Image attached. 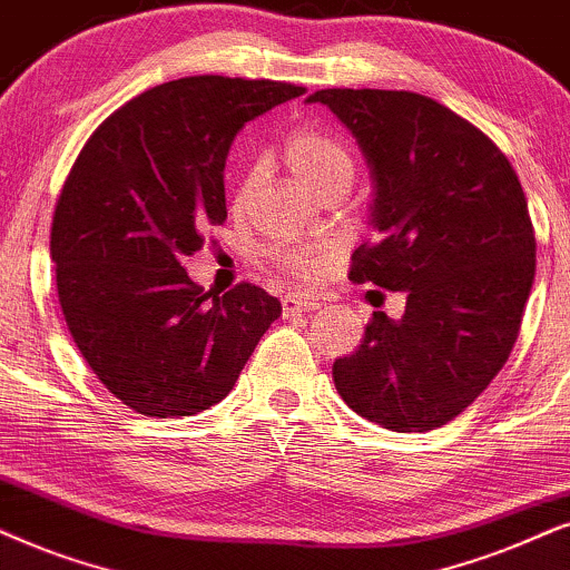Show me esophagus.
<instances>
[{"mask_svg":"<svg viewBox=\"0 0 570 570\" xmlns=\"http://www.w3.org/2000/svg\"><path fill=\"white\" fill-rule=\"evenodd\" d=\"M281 305H284V315L289 318V315H294V313H315V309L321 307V302L315 297H309V294L292 292L281 299Z\"/></svg>","mask_w":570,"mask_h":570,"instance_id":"34e87169","label":"esophagus"}]
</instances>
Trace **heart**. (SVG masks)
I'll use <instances>...</instances> for the list:
<instances>
[{"label":"heart","mask_w":570,"mask_h":570,"mask_svg":"<svg viewBox=\"0 0 570 570\" xmlns=\"http://www.w3.org/2000/svg\"><path fill=\"white\" fill-rule=\"evenodd\" d=\"M284 160L297 176V181L315 197H321L328 189L347 191L350 184L355 181V157H352L347 144L326 131H315V128H297L286 136ZM249 186L252 178L247 176L239 186V199L247 197ZM276 261L286 268L305 273V276L318 271V252L307 247L278 249Z\"/></svg>","instance_id":"obj_1"}]
</instances>
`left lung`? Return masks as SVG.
<instances>
[{
	"instance_id": "8db88e82",
	"label": "left lung",
	"mask_w": 570,
	"mask_h": 570,
	"mask_svg": "<svg viewBox=\"0 0 570 570\" xmlns=\"http://www.w3.org/2000/svg\"><path fill=\"white\" fill-rule=\"evenodd\" d=\"M371 170L376 242L352 255L355 284L405 292L402 318L373 313L334 363L357 415L431 431L463 413L513 350L534 284L537 242L508 157L444 105L413 91L321 89Z\"/></svg>"
}]
</instances>
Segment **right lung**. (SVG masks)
I'll return each mask as SVG.
<instances>
[{
	"instance_id": "right-lung-1",
	"label": "right lung",
	"mask_w": 570,
	"mask_h": 570,
	"mask_svg": "<svg viewBox=\"0 0 570 570\" xmlns=\"http://www.w3.org/2000/svg\"><path fill=\"white\" fill-rule=\"evenodd\" d=\"M302 86L191 76L112 112L55 207L52 263L70 336L124 405L194 415L232 392L281 302L255 284L199 289L184 261L226 220V168L247 120Z\"/></svg>"
}]
</instances>
